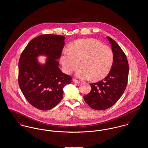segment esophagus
I'll return each instance as SVG.
<instances>
[{
	"mask_svg": "<svg viewBox=\"0 0 148 148\" xmlns=\"http://www.w3.org/2000/svg\"><path fill=\"white\" fill-rule=\"evenodd\" d=\"M73 82L74 83H80V82H79V81H78V80L75 79H73Z\"/></svg>",
	"mask_w": 148,
	"mask_h": 148,
	"instance_id": "1",
	"label": "esophagus"
}]
</instances>
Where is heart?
<instances>
[{
    "label": "heart",
    "instance_id": "b5f03b06",
    "mask_svg": "<svg viewBox=\"0 0 148 148\" xmlns=\"http://www.w3.org/2000/svg\"><path fill=\"white\" fill-rule=\"evenodd\" d=\"M69 51L64 50L60 62L66 74L76 73V77L85 80H99L106 77L114 62L113 51L109 47L94 39H79L71 43ZM80 64H79V63Z\"/></svg>",
    "mask_w": 148,
    "mask_h": 148
}]
</instances>
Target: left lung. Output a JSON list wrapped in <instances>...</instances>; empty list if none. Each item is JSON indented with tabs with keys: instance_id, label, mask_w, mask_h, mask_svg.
Wrapping results in <instances>:
<instances>
[{
	"instance_id": "left-lung-1",
	"label": "left lung",
	"mask_w": 148,
	"mask_h": 148,
	"mask_svg": "<svg viewBox=\"0 0 148 148\" xmlns=\"http://www.w3.org/2000/svg\"><path fill=\"white\" fill-rule=\"evenodd\" d=\"M114 62L108 75L97 83L90 84L91 91L84 97L85 101L92 108L106 110L115 104L123 95L127 87L129 64L127 56L117 42L109 36Z\"/></svg>"
}]
</instances>
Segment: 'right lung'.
<instances>
[{"label":"right lung","mask_w":148,"mask_h":148,"mask_svg":"<svg viewBox=\"0 0 148 148\" xmlns=\"http://www.w3.org/2000/svg\"><path fill=\"white\" fill-rule=\"evenodd\" d=\"M65 38L44 34L32 39L21 53L19 61L18 83L29 103L41 110L54 108L63 97L64 87L72 77L63 73L58 61L63 49ZM46 56L41 64L37 59Z\"/></svg>","instance_id":"obj_1"}]
</instances>
